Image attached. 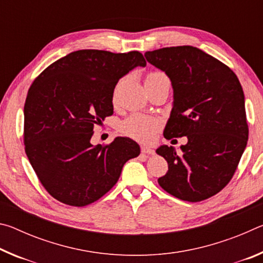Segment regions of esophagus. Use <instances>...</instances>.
<instances>
[{
  "label": "esophagus",
  "mask_w": 263,
  "mask_h": 263,
  "mask_svg": "<svg viewBox=\"0 0 263 263\" xmlns=\"http://www.w3.org/2000/svg\"><path fill=\"white\" fill-rule=\"evenodd\" d=\"M141 153L147 154V155H153L155 152H154V149L147 147V146H141Z\"/></svg>",
  "instance_id": "1"
}]
</instances>
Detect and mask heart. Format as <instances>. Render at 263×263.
Segmentation results:
<instances>
[{
	"label": "heart",
	"mask_w": 263,
	"mask_h": 263,
	"mask_svg": "<svg viewBox=\"0 0 263 263\" xmlns=\"http://www.w3.org/2000/svg\"><path fill=\"white\" fill-rule=\"evenodd\" d=\"M146 80H169L162 72H153L147 75ZM121 132L126 137L141 142L153 141L155 135L160 128V122L158 119L149 116L135 114L127 117L121 124Z\"/></svg>",
	"instance_id": "heart-1"
}]
</instances>
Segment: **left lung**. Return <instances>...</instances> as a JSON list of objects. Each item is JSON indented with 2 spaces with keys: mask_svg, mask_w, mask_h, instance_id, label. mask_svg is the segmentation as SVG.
Returning a JSON list of instances; mask_svg holds the SVG:
<instances>
[{
  "mask_svg": "<svg viewBox=\"0 0 263 263\" xmlns=\"http://www.w3.org/2000/svg\"><path fill=\"white\" fill-rule=\"evenodd\" d=\"M145 57L166 72L174 88L164 138H188L180 153L174 146L157 149L168 162L159 184L182 201L210 198L232 180L247 145L241 84L229 66L193 46L163 47Z\"/></svg>",
  "mask_w": 263,
  "mask_h": 263,
  "instance_id": "8db88e82",
  "label": "left lung"
}]
</instances>
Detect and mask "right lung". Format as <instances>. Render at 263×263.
<instances>
[{
    "label": "right lung",
    "mask_w": 263,
    "mask_h": 263,
    "mask_svg": "<svg viewBox=\"0 0 263 263\" xmlns=\"http://www.w3.org/2000/svg\"><path fill=\"white\" fill-rule=\"evenodd\" d=\"M146 61L138 51L69 53L34 79L24 105L25 153L39 182L53 198L86 206L117 183L124 163L140 147L117 137L91 145L94 125L114 114L119 79Z\"/></svg>",
    "instance_id": "1"
}]
</instances>
